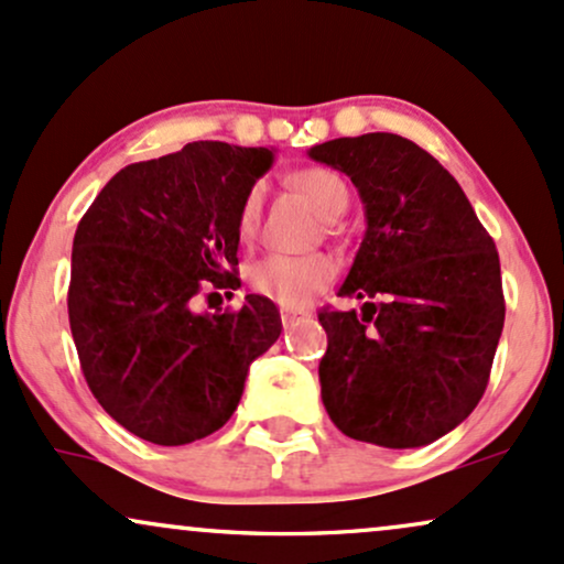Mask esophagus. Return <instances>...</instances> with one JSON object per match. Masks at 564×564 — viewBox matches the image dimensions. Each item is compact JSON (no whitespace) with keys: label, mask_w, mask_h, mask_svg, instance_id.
Here are the masks:
<instances>
[{"label":"esophagus","mask_w":564,"mask_h":564,"mask_svg":"<svg viewBox=\"0 0 564 564\" xmlns=\"http://www.w3.org/2000/svg\"><path fill=\"white\" fill-rule=\"evenodd\" d=\"M311 319V311L306 308H282V324L284 327H295L297 322Z\"/></svg>","instance_id":"1"}]
</instances>
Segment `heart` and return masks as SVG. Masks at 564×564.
Returning a JSON list of instances; mask_svg holds the SVG:
<instances>
[{"instance_id":"b5f03b06","label":"heart","mask_w":564,"mask_h":564,"mask_svg":"<svg viewBox=\"0 0 564 564\" xmlns=\"http://www.w3.org/2000/svg\"><path fill=\"white\" fill-rule=\"evenodd\" d=\"M290 184L301 192L306 200L314 205V210L324 221H335L343 210L348 208V187L335 171L319 169H301L290 176ZM263 192L253 187L245 195L237 229L242 240L256 235L258 218H261ZM337 263L327 253H308V256H267L256 261L248 269V284L258 295L280 303V306H303L311 301V295L319 293L335 280Z\"/></svg>"}]
</instances>
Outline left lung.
<instances>
[{
    "instance_id": "1",
    "label": "left lung",
    "mask_w": 564,
    "mask_h": 564,
    "mask_svg": "<svg viewBox=\"0 0 564 564\" xmlns=\"http://www.w3.org/2000/svg\"><path fill=\"white\" fill-rule=\"evenodd\" d=\"M350 176L367 231L343 297L322 308V401L348 438L416 448L452 433L488 386L505 329L496 245L459 182L412 139L340 137L308 150Z\"/></svg>"
}]
</instances>
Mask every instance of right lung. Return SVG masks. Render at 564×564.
Masks as SVG:
<instances>
[{
	"mask_svg": "<svg viewBox=\"0 0 564 564\" xmlns=\"http://www.w3.org/2000/svg\"><path fill=\"white\" fill-rule=\"evenodd\" d=\"M271 163L269 148L184 144L118 171L78 221L73 343L99 406L137 438L184 446L227 425L250 364L282 333L263 295L195 311L205 293L240 288L237 218Z\"/></svg>",
	"mask_w": 564,
	"mask_h": 564,
	"instance_id": "obj_1",
	"label": "right lung"
}]
</instances>
